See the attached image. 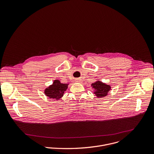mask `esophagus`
I'll return each mask as SVG.
<instances>
[{
  "label": "esophagus",
  "instance_id": "obj_1",
  "mask_svg": "<svg viewBox=\"0 0 154 154\" xmlns=\"http://www.w3.org/2000/svg\"><path fill=\"white\" fill-rule=\"evenodd\" d=\"M75 82H77V83H82L83 82V80H82V79H77L76 80H75Z\"/></svg>",
  "mask_w": 154,
  "mask_h": 154
}]
</instances>
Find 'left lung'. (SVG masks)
<instances>
[{
  "instance_id": "obj_1",
  "label": "left lung",
  "mask_w": 154,
  "mask_h": 154,
  "mask_svg": "<svg viewBox=\"0 0 154 154\" xmlns=\"http://www.w3.org/2000/svg\"><path fill=\"white\" fill-rule=\"evenodd\" d=\"M92 87L94 88V94L98 97H103L107 96L109 91L110 90V86L107 85L100 81H97L91 84Z\"/></svg>"
}]
</instances>
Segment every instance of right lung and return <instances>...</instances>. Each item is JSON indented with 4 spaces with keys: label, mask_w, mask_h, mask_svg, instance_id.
Instances as JSON below:
<instances>
[{
    "label": "right lung",
    "mask_w": 154,
    "mask_h": 154,
    "mask_svg": "<svg viewBox=\"0 0 154 154\" xmlns=\"http://www.w3.org/2000/svg\"><path fill=\"white\" fill-rule=\"evenodd\" d=\"M68 84H63L58 80H55L52 85H50L45 90V94L50 99L58 100L64 94L68 88Z\"/></svg>",
    "instance_id": "obj_1"
}]
</instances>
